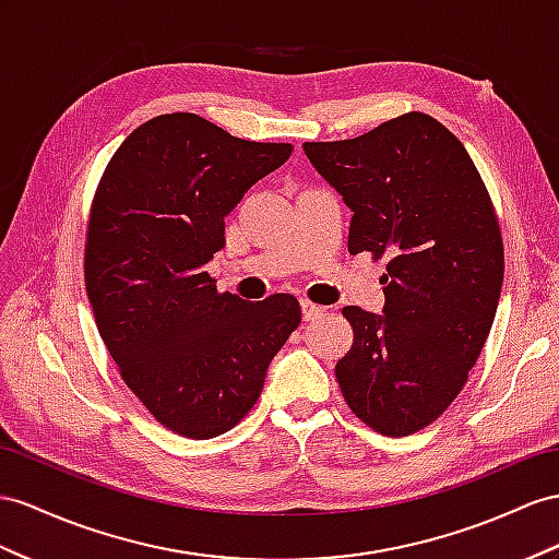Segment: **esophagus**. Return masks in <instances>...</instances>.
<instances>
[{
    "instance_id": "esophagus-1",
    "label": "esophagus",
    "mask_w": 559,
    "mask_h": 559,
    "mask_svg": "<svg viewBox=\"0 0 559 559\" xmlns=\"http://www.w3.org/2000/svg\"><path fill=\"white\" fill-rule=\"evenodd\" d=\"M299 307H302V317H305V321H313V319H319L321 313H323V307H319V305L309 302V299H299Z\"/></svg>"
}]
</instances>
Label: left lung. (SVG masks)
Instances as JSON below:
<instances>
[{
	"label": "left lung",
	"mask_w": 559,
	"mask_h": 559,
	"mask_svg": "<svg viewBox=\"0 0 559 559\" xmlns=\"http://www.w3.org/2000/svg\"><path fill=\"white\" fill-rule=\"evenodd\" d=\"M305 153L354 210L349 252L388 257L384 317L342 309V396L376 432L413 435L463 392L491 331L506 269L491 195L457 136L418 110Z\"/></svg>",
	"instance_id": "8db88e82"
}]
</instances>
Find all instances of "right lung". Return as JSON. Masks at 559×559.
<instances>
[{
	"instance_id": "add662e5",
	"label": "right lung",
	"mask_w": 559,
	"mask_h": 559,
	"mask_svg": "<svg viewBox=\"0 0 559 559\" xmlns=\"http://www.w3.org/2000/svg\"><path fill=\"white\" fill-rule=\"evenodd\" d=\"M290 143L231 136L195 112L157 116L127 136L98 181L84 285L127 388L169 432L212 439L248 416L266 368L302 321L288 293L246 302L205 264L224 217Z\"/></svg>"
}]
</instances>
